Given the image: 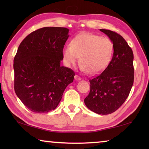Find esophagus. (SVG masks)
I'll list each match as a JSON object with an SVG mask.
<instances>
[{
  "label": "esophagus",
  "instance_id": "obj_1",
  "mask_svg": "<svg viewBox=\"0 0 149 149\" xmlns=\"http://www.w3.org/2000/svg\"><path fill=\"white\" fill-rule=\"evenodd\" d=\"M74 79H75V81H80L81 79V78L78 76L77 75H75L74 76Z\"/></svg>",
  "mask_w": 149,
  "mask_h": 149
}]
</instances>
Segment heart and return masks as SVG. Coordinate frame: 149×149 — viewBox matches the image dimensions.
Returning a JSON list of instances; mask_svg holds the SVG:
<instances>
[{
  "label": "heart",
  "instance_id": "heart-1",
  "mask_svg": "<svg viewBox=\"0 0 149 149\" xmlns=\"http://www.w3.org/2000/svg\"><path fill=\"white\" fill-rule=\"evenodd\" d=\"M114 43L107 37L82 33L64 46L62 56L68 67L74 65L79 58L80 68L91 75L99 74L110 64L114 54Z\"/></svg>",
  "mask_w": 149,
  "mask_h": 149
}]
</instances>
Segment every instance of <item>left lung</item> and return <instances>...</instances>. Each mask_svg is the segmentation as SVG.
<instances>
[{
	"instance_id": "1",
	"label": "left lung",
	"mask_w": 149,
	"mask_h": 149,
	"mask_svg": "<svg viewBox=\"0 0 149 149\" xmlns=\"http://www.w3.org/2000/svg\"><path fill=\"white\" fill-rule=\"evenodd\" d=\"M114 43V54L102 74L89 80L91 89L84 100L86 107L99 114H112L125 101L133 84L134 68L132 49L114 31L100 29Z\"/></svg>"
}]
</instances>
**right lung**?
Masks as SVG:
<instances>
[{"instance_id": "add662e5", "label": "right lung", "mask_w": 149, "mask_h": 149, "mask_svg": "<svg viewBox=\"0 0 149 149\" xmlns=\"http://www.w3.org/2000/svg\"><path fill=\"white\" fill-rule=\"evenodd\" d=\"M68 33L65 27H42L27 35L17 49L14 59L15 93L32 112L54 110L74 81V72L60 65Z\"/></svg>"}]
</instances>
